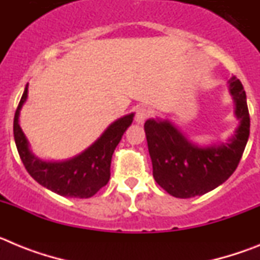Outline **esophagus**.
Returning a JSON list of instances; mask_svg holds the SVG:
<instances>
[{
	"mask_svg": "<svg viewBox=\"0 0 260 260\" xmlns=\"http://www.w3.org/2000/svg\"><path fill=\"white\" fill-rule=\"evenodd\" d=\"M148 116H150L148 109H146V108H139L137 110V114H135V122L139 123V125H143L144 121L148 118Z\"/></svg>",
	"mask_w": 260,
	"mask_h": 260,
	"instance_id": "esophagus-1",
	"label": "esophagus"
}]
</instances>
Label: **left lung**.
Here are the masks:
<instances>
[{"instance_id":"obj_1","label":"left lung","mask_w":260,"mask_h":260,"mask_svg":"<svg viewBox=\"0 0 260 260\" xmlns=\"http://www.w3.org/2000/svg\"><path fill=\"white\" fill-rule=\"evenodd\" d=\"M237 127L226 142L199 146L169 119L150 118L144 123L153 178L176 198L203 195L224 183L236 171L250 135L246 93L236 77L228 82Z\"/></svg>"}]
</instances>
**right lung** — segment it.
I'll list each match as a JSON object with an SVG mask.
<instances>
[{
    "label": "right lung",
    "instance_id": "add662e5",
    "mask_svg": "<svg viewBox=\"0 0 260 260\" xmlns=\"http://www.w3.org/2000/svg\"><path fill=\"white\" fill-rule=\"evenodd\" d=\"M28 96L24 88L14 116V139L20 160L29 176L50 191L68 198H89L104 187L110 178L112 155L123 133L133 123L134 113L116 119L86 150L62 161H47L38 157L19 125V114Z\"/></svg>",
    "mask_w": 260,
    "mask_h": 260
}]
</instances>
